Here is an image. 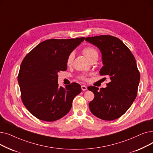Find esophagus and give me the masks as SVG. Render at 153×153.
<instances>
[{
    "mask_svg": "<svg viewBox=\"0 0 153 153\" xmlns=\"http://www.w3.org/2000/svg\"><path fill=\"white\" fill-rule=\"evenodd\" d=\"M81 89H82V90L83 91H86V90L87 89V87L86 85H81Z\"/></svg>",
    "mask_w": 153,
    "mask_h": 153,
    "instance_id": "esophagus-1",
    "label": "esophagus"
}]
</instances>
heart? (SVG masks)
<instances>
[{
    "mask_svg": "<svg viewBox=\"0 0 153 153\" xmlns=\"http://www.w3.org/2000/svg\"><path fill=\"white\" fill-rule=\"evenodd\" d=\"M82 53H83V54H84L86 56L87 58L88 59H89L91 61L95 59H97L99 56V53L97 50H96L94 47L91 46L84 47L82 50ZM74 54L73 52L69 53V54L68 56L67 59H66V64L68 66H71L72 64V61H73V59H74ZM78 77L79 79H81V81H85L87 80L86 76L84 74H80L78 76Z\"/></svg>",
    "mask_w": 153,
    "mask_h": 153,
    "instance_id": "1",
    "label": "heart"
}]
</instances>
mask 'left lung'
<instances>
[{
  "label": "left lung",
  "mask_w": 153,
  "mask_h": 153,
  "mask_svg": "<svg viewBox=\"0 0 153 153\" xmlns=\"http://www.w3.org/2000/svg\"><path fill=\"white\" fill-rule=\"evenodd\" d=\"M85 40L99 48L103 64L100 74L110 79L106 88L99 90L95 86L88 87L94 94L89 104L90 110L102 120H115L130 107L138 94L140 74L135 58L129 48L115 36L100 35Z\"/></svg>",
  "instance_id": "1"
}]
</instances>
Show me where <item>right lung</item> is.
I'll return each mask as SVG.
<instances>
[{"instance_id": "obj_1", "label": "right lung", "mask_w": 153, "mask_h": 153, "mask_svg": "<svg viewBox=\"0 0 153 153\" xmlns=\"http://www.w3.org/2000/svg\"><path fill=\"white\" fill-rule=\"evenodd\" d=\"M85 38L50 39L39 43L23 59L19 73L21 99L37 118L53 122L65 116L72 103L81 93L76 82L58 87V73L67 69L68 56Z\"/></svg>"}]
</instances>
